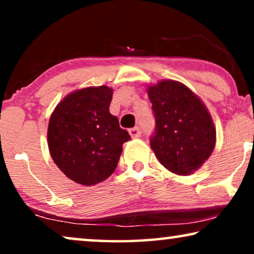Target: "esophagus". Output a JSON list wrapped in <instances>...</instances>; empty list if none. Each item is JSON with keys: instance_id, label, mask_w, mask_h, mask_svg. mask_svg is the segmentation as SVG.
Wrapping results in <instances>:
<instances>
[{"instance_id": "obj_1", "label": "esophagus", "mask_w": 254, "mask_h": 254, "mask_svg": "<svg viewBox=\"0 0 254 254\" xmlns=\"http://www.w3.org/2000/svg\"><path fill=\"white\" fill-rule=\"evenodd\" d=\"M128 131H129V135L133 138H137V137L141 136V130H140V128H138V127L130 128V129Z\"/></svg>"}]
</instances>
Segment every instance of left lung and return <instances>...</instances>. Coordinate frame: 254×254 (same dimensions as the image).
<instances>
[{
  "instance_id": "left-lung-1",
  "label": "left lung",
  "mask_w": 254,
  "mask_h": 254,
  "mask_svg": "<svg viewBox=\"0 0 254 254\" xmlns=\"http://www.w3.org/2000/svg\"><path fill=\"white\" fill-rule=\"evenodd\" d=\"M155 116L150 147L169 171L193 173L209 158L216 129L207 107L183 83L166 79L147 89Z\"/></svg>"
}]
</instances>
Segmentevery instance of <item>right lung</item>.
Listing matches in <instances>:
<instances>
[{"mask_svg":"<svg viewBox=\"0 0 254 254\" xmlns=\"http://www.w3.org/2000/svg\"><path fill=\"white\" fill-rule=\"evenodd\" d=\"M113 90L90 86L65 96L48 124V149L58 168L75 183L91 186L116 170L123 144L130 140L110 113Z\"/></svg>","mask_w":254,"mask_h":254,"instance_id":"add662e5","label":"right lung"}]
</instances>
